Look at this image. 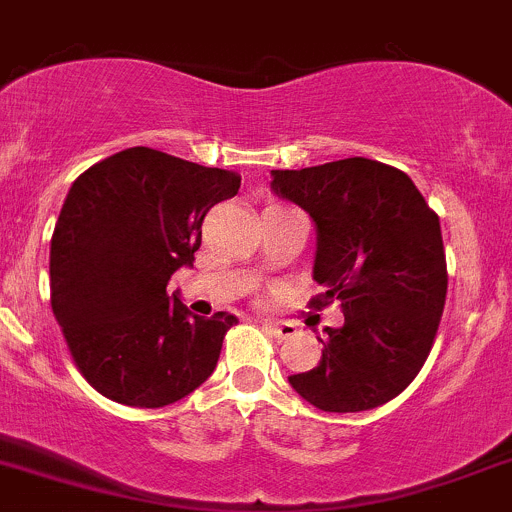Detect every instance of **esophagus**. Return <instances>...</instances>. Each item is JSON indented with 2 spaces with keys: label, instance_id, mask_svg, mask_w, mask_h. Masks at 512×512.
Instances as JSON below:
<instances>
[{
  "label": "esophagus",
  "instance_id": "34e87169",
  "mask_svg": "<svg viewBox=\"0 0 512 512\" xmlns=\"http://www.w3.org/2000/svg\"><path fill=\"white\" fill-rule=\"evenodd\" d=\"M266 330L278 340H286L295 333V325L293 323H276V320H266Z\"/></svg>",
  "mask_w": 512,
  "mask_h": 512
}]
</instances>
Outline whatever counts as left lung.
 <instances>
[{
	"label": "left lung",
	"instance_id": "8db88e82",
	"mask_svg": "<svg viewBox=\"0 0 512 512\" xmlns=\"http://www.w3.org/2000/svg\"><path fill=\"white\" fill-rule=\"evenodd\" d=\"M271 192L313 219V281L345 313L318 335V367L288 382L323 412L382 407L419 374L439 330L449 286L439 217L402 170L365 157L271 170Z\"/></svg>",
	"mask_w": 512,
	"mask_h": 512
}]
</instances>
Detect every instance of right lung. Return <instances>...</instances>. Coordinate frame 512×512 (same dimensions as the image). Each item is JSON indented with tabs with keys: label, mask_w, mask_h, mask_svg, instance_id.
Returning <instances> with one entry per match:
<instances>
[{
	"label": "right lung",
	"mask_w": 512,
	"mask_h": 512,
	"mask_svg": "<svg viewBox=\"0 0 512 512\" xmlns=\"http://www.w3.org/2000/svg\"><path fill=\"white\" fill-rule=\"evenodd\" d=\"M241 175L130 147L71 184L51 239V308L83 377L140 409L175 404L217 370L234 315L199 318L172 273L192 268L202 221Z\"/></svg>",
	"instance_id": "right-lung-1"
}]
</instances>
